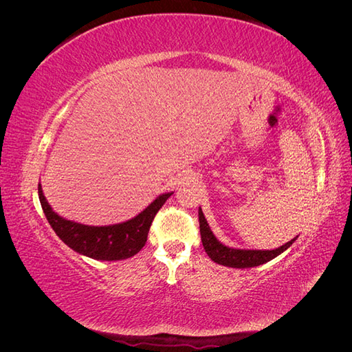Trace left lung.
<instances>
[{"instance_id": "8db88e82", "label": "left lung", "mask_w": 352, "mask_h": 352, "mask_svg": "<svg viewBox=\"0 0 352 352\" xmlns=\"http://www.w3.org/2000/svg\"><path fill=\"white\" fill-rule=\"evenodd\" d=\"M198 217H199V232H201L202 247H204L206 252L208 254V257L212 261L217 264H221V265H226V267H233V269L257 267V265H261V264L278 257V255H280L283 251H286L296 241V238H294L276 250L230 248V247H226V245H223L214 236V233L211 232L201 207L198 210Z\"/></svg>"}]
</instances>
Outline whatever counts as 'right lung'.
Wrapping results in <instances>:
<instances>
[{"label":"right lung","mask_w":352,"mask_h":352,"mask_svg":"<svg viewBox=\"0 0 352 352\" xmlns=\"http://www.w3.org/2000/svg\"><path fill=\"white\" fill-rule=\"evenodd\" d=\"M172 194L158 195L150 206L131 220L109 226H89L58 216L48 204L41 184L38 185L42 210L57 236L73 251L101 261L126 260L140 252L146 242L157 211Z\"/></svg>","instance_id":"add662e5"}]
</instances>
